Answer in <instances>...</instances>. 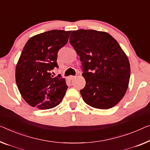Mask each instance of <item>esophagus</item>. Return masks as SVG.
<instances>
[{
	"mask_svg": "<svg viewBox=\"0 0 150 150\" xmlns=\"http://www.w3.org/2000/svg\"><path fill=\"white\" fill-rule=\"evenodd\" d=\"M75 77V76H73V75H70L69 76V77H68V79H69V80H73V79H74V78Z\"/></svg>",
	"mask_w": 150,
	"mask_h": 150,
	"instance_id": "34e87169",
	"label": "esophagus"
}]
</instances>
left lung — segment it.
Segmentation results:
<instances>
[{
	"label": "left lung",
	"instance_id": "obj_1",
	"mask_svg": "<svg viewBox=\"0 0 150 150\" xmlns=\"http://www.w3.org/2000/svg\"><path fill=\"white\" fill-rule=\"evenodd\" d=\"M69 42L81 61L86 86L80 90L89 106L108 109L126 93L130 79L127 55L112 36L93 30L73 31Z\"/></svg>",
	"mask_w": 150,
	"mask_h": 150
}]
</instances>
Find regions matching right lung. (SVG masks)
Here are the masks:
<instances>
[{
    "instance_id": "obj_1",
    "label": "right lung",
    "mask_w": 150,
    "mask_h": 150,
    "mask_svg": "<svg viewBox=\"0 0 150 150\" xmlns=\"http://www.w3.org/2000/svg\"><path fill=\"white\" fill-rule=\"evenodd\" d=\"M71 31L53 30L30 38L22 50L15 69L19 92L31 106L52 108L62 102L68 88L64 78L50 71L58 66L57 54L67 43Z\"/></svg>"
}]
</instances>
